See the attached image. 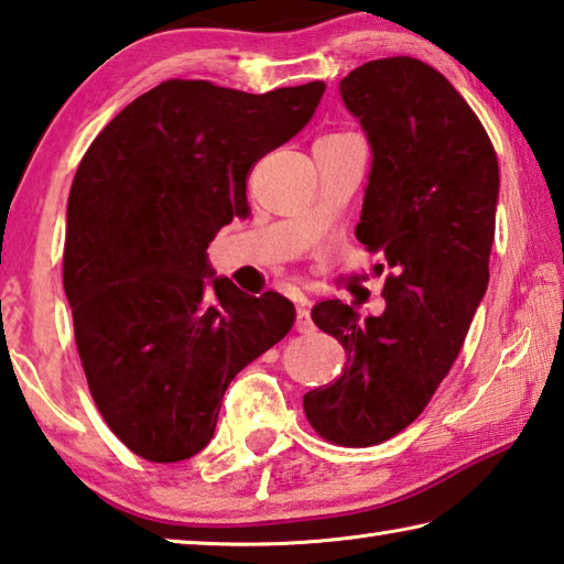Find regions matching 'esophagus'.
<instances>
[{"mask_svg": "<svg viewBox=\"0 0 564 564\" xmlns=\"http://www.w3.org/2000/svg\"><path fill=\"white\" fill-rule=\"evenodd\" d=\"M295 303H299V313H295V330L299 333H311L313 330V317H311V301L303 299V295H299L295 299Z\"/></svg>", "mask_w": 564, "mask_h": 564, "instance_id": "34e87169", "label": "esophagus"}]
</instances>
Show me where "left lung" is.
Wrapping results in <instances>:
<instances>
[{"instance_id": "left-lung-1", "label": "left lung", "mask_w": 564, "mask_h": 564, "mask_svg": "<svg viewBox=\"0 0 564 564\" xmlns=\"http://www.w3.org/2000/svg\"><path fill=\"white\" fill-rule=\"evenodd\" d=\"M340 98L372 152L355 237L392 273L380 315L313 308L347 365L303 409L327 442L372 446L424 412L460 352L488 289L500 175L476 112L422 61H370L340 80Z\"/></svg>"}]
</instances>
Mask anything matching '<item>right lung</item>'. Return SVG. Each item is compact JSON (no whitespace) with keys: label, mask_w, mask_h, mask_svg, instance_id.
Here are the masks:
<instances>
[{"label":"right lung","mask_w":564,"mask_h":564,"mask_svg":"<svg viewBox=\"0 0 564 564\" xmlns=\"http://www.w3.org/2000/svg\"><path fill=\"white\" fill-rule=\"evenodd\" d=\"M323 94V80L261 96L165 80L80 160L64 289L90 397L138 456L199 454L229 382L293 327L289 299L239 291L214 273L207 247L249 217L251 165L299 135Z\"/></svg>","instance_id":"obj_1"}]
</instances>
